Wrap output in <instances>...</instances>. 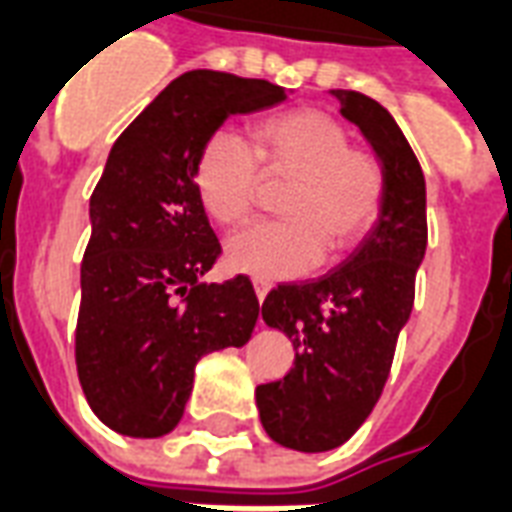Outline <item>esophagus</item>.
Segmentation results:
<instances>
[{
  "label": "esophagus",
  "mask_w": 512,
  "mask_h": 512,
  "mask_svg": "<svg viewBox=\"0 0 512 512\" xmlns=\"http://www.w3.org/2000/svg\"><path fill=\"white\" fill-rule=\"evenodd\" d=\"M252 285H255L257 301H260V304H263V301H266L268 290H271V282H266V279H255V282H252Z\"/></svg>",
  "instance_id": "1"
}]
</instances>
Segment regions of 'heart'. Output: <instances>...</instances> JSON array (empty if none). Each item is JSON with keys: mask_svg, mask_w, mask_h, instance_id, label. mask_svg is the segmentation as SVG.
Here are the masks:
<instances>
[{"mask_svg": "<svg viewBox=\"0 0 512 512\" xmlns=\"http://www.w3.org/2000/svg\"><path fill=\"white\" fill-rule=\"evenodd\" d=\"M266 181H290L276 203L279 222L230 238L227 266L255 279H295L352 255L385 206L380 157L350 146V130L320 108H295L255 121L249 146L227 130L211 132L192 162L200 208L222 227H241Z\"/></svg>", "mask_w": 512, "mask_h": 512, "instance_id": "heart-1", "label": "heart"}]
</instances>
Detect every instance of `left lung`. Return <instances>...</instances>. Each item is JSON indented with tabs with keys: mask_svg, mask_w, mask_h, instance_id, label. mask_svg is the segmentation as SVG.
<instances>
[{
	"mask_svg": "<svg viewBox=\"0 0 512 512\" xmlns=\"http://www.w3.org/2000/svg\"><path fill=\"white\" fill-rule=\"evenodd\" d=\"M385 168V206L374 230L342 266L309 282L274 287L263 320L287 333L293 369L257 385L260 423L274 442L304 453L344 445L372 415L401 328L415 301V274L426 255V179L380 102L331 89Z\"/></svg>",
	"mask_w": 512,
	"mask_h": 512,
	"instance_id": "1",
	"label": "left lung"
}]
</instances>
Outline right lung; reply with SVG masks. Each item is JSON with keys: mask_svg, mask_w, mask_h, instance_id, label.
I'll use <instances>...</instances> for the list:
<instances>
[{"mask_svg": "<svg viewBox=\"0 0 512 512\" xmlns=\"http://www.w3.org/2000/svg\"><path fill=\"white\" fill-rule=\"evenodd\" d=\"M285 97L260 78L192 70L113 143L89 200L75 325L83 396L108 429L143 439L176 429L195 363L255 331L260 304L246 276L200 282L222 246L195 198L192 162L227 116Z\"/></svg>", "mask_w": 512, "mask_h": 512, "instance_id": "add662e5", "label": "right lung"}]
</instances>
